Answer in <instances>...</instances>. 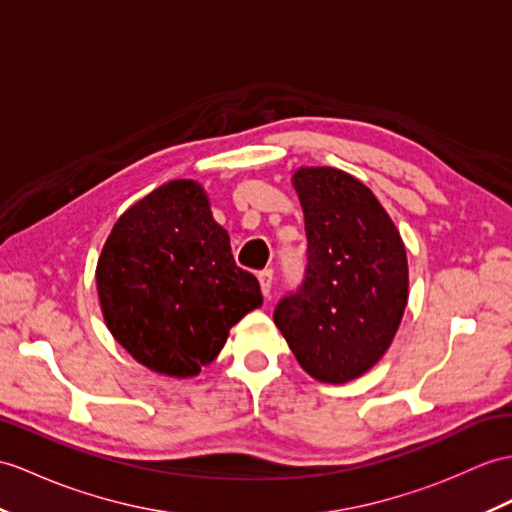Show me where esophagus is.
<instances>
[{"label":"esophagus","mask_w":512,"mask_h":512,"mask_svg":"<svg viewBox=\"0 0 512 512\" xmlns=\"http://www.w3.org/2000/svg\"><path fill=\"white\" fill-rule=\"evenodd\" d=\"M257 279H259V285H261V292H264V296L266 299H270V290H272V270H261L259 275H257Z\"/></svg>","instance_id":"esophagus-1"}]
</instances>
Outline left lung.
Segmentation results:
<instances>
[{"label": "left lung", "mask_w": 512, "mask_h": 512, "mask_svg": "<svg viewBox=\"0 0 512 512\" xmlns=\"http://www.w3.org/2000/svg\"><path fill=\"white\" fill-rule=\"evenodd\" d=\"M307 270L275 325L307 375L347 384L382 360L408 305V257L382 202L358 178L329 165L292 174Z\"/></svg>", "instance_id": "obj_1"}]
</instances>
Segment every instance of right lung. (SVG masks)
I'll use <instances>...</instances> for the list:
<instances>
[{
  "label": "right lung",
  "instance_id": "add662e5",
  "mask_svg": "<svg viewBox=\"0 0 512 512\" xmlns=\"http://www.w3.org/2000/svg\"><path fill=\"white\" fill-rule=\"evenodd\" d=\"M104 323L133 358L174 379L218 358L229 329L264 303L235 266L198 181L176 178L128 207L95 266Z\"/></svg>",
  "mask_w": 512,
  "mask_h": 512
}]
</instances>
